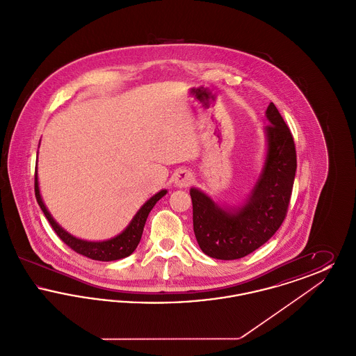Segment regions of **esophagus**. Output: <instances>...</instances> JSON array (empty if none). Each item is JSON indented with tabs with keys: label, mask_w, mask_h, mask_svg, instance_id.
I'll return each mask as SVG.
<instances>
[{
	"label": "esophagus",
	"mask_w": 356,
	"mask_h": 356,
	"mask_svg": "<svg viewBox=\"0 0 356 356\" xmlns=\"http://www.w3.org/2000/svg\"><path fill=\"white\" fill-rule=\"evenodd\" d=\"M175 184L180 188H184L188 186L192 181H193V176L189 170H180L176 175H175V179H173Z\"/></svg>",
	"instance_id": "1"
}]
</instances>
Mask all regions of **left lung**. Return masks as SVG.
<instances>
[{
    "instance_id": "8db88e82",
    "label": "left lung",
    "mask_w": 356,
    "mask_h": 356,
    "mask_svg": "<svg viewBox=\"0 0 356 356\" xmlns=\"http://www.w3.org/2000/svg\"><path fill=\"white\" fill-rule=\"evenodd\" d=\"M266 118L264 164L243 203L219 205L199 188L189 191L195 236L204 254L213 259L235 260L254 252L286 219L296 172L295 143L273 102Z\"/></svg>"
}]
</instances>
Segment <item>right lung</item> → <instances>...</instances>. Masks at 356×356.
<instances>
[{
	"label": "right lung",
	"mask_w": 356,
	"mask_h": 356,
	"mask_svg": "<svg viewBox=\"0 0 356 356\" xmlns=\"http://www.w3.org/2000/svg\"><path fill=\"white\" fill-rule=\"evenodd\" d=\"M34 192H35L37 203L42 209L45 218L51 222V228L54 229L57 236L60 237L68 247H70L73 251H76L77 254H83V256H86L93 260L113 261V260L124 259L135 251L141 240L144 225H145V221H147L149 212L152 211L154 204L157 203L163 196H165L168 191L161 189L160 192L153 195L149 200H147L145 203L143 204V207L137 211L134 219L121 234H119L118 236L112 237V238L104 240V241H88V240L73 236L51 218L47 205L41 197V193H40L37 170H35V176H34Z\"/></svg>",
	"instance_id": "1"
}]
</instances>
